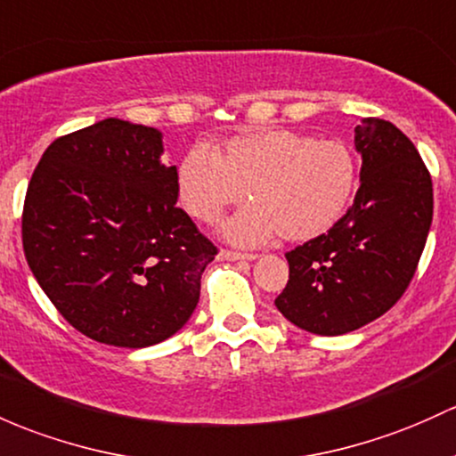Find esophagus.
Instances as JSON below:
<instances>
[{
    "label": "esophagus",
    "instance_id": "esophagus-1",
    "mask_svg": "<svg viewBox=\"0 0 456 456\" xmlns=\"http://www.w3.org/2000/svg\"><path fill=\"white\" fill-rule=\"evenodd\" d=\"M219 258H222V261H254L256 254H243V252H234V249H222V252H219Z\"/></svg>",
    "mask_w": 456,
    "mask_h": 456
}]
</instances>
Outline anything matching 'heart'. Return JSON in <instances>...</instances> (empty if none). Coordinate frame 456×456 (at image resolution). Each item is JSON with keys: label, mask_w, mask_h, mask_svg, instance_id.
Listing matches in <instances>:
<instances>
[{"label": "heart", "mask_w": 456, "mask_h": 456, "mask_svg": "<svg viewBox=\"0 0 456 456\" xmlns=\"http://www.w3.org/2000/svg\"><path fill=\"white\" fill-rule=\"evenodd\" d=\"M178 198L204 224L246 200L252 207L224 226L241 246H258L281 234L308 241L339 222L356 187V163L346 143L311 139L285 128L237 134L210 150L193 145L175 174Z\"/></svg>", "instance_id": "heart-1"}]
</instances>
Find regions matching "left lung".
<instances>
[{
	"mask_svg": "<svg viewBox=\"0 0 456 456\" xmlns=\"http://www.w3.org/2000/svg\"><path fill=\"white\" fill-rule=\"evenodd\" d=\"M363 159L354 204L326 234L287 252L289 282L276 308L315 335H346L389 311L409 287L433 222L422 156L394 124L354 128Z\"/></svg>",
	"mask_w": 456,
	"mask_h": 456,
	"instance_id": "left-lung-1",
	"label": "left lung"
}]
</instances>
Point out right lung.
<instances>
[{"label": "right lung", "mask_w": 456, "mask_h": 456, "mask_svg": "<svg viewBox=\"0 0 456 456\" xmlns=\"http://www.w3.org/2000/svg\"><path fill=\"white\" fill-rule=\"evenodd\" d=\"M163 134L124 119L56 139L23 204V252L52 305L82 335L148 347L189 322L217 248L178 202Z\"/></svg>", "instance_id": "obj_1"}]
</instances>
